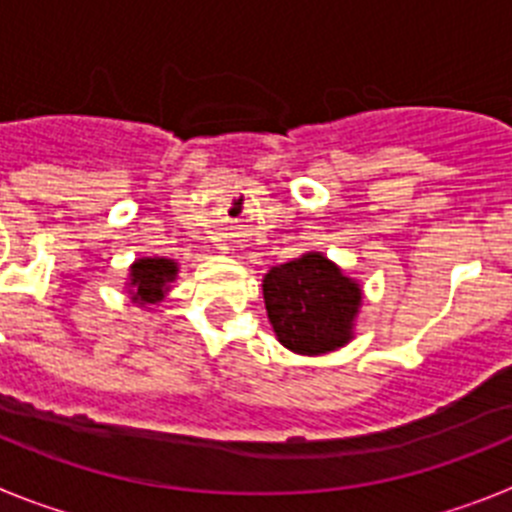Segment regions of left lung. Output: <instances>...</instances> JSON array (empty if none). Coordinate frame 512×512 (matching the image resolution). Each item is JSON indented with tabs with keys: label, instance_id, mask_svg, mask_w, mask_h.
I'll list each match as a JSON object with an SVG mask.
<instances>
[{
	"label": "left lung",
	"instance_id": "left-lung-1",
	"mask_svg": "<svg viewBox=\"0 0 512 512\" xmlns=\"http://www.w3.org/2000/svg\"><path fill=\"white\" fill-rule=\"evenodd\" d=\"M261 282L271 328L292 354L323 356L354 338L364 289L325 253L271 266Z\"/></svg>",
	"mask_w": 512,
	"mask_h": 512
}]
</instances>
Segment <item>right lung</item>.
Listing matches in <instances>:
<instances>
[{"instance_id": "right-lung-1", "label": "right lung", "mask_w": 512, "mask_h": 512, "mask_svg": "<svg viewBox=\"0 0 512 512\" xmlns=\"http://www.w3.org/2000/svg\"><path fill=\"white\" fill-rule=\"evenodd\" d=\"M130 277L125 282L130 300L135 305H156L171 292V282L179 274V264L164 256H143L130 264Z\"/></svg>"}]
</instances>
